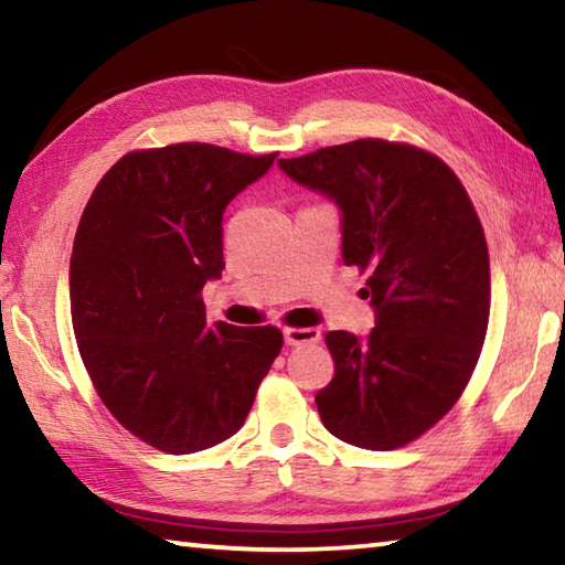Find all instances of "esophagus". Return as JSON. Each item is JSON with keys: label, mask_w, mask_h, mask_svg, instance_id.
<instances>
[{"label": "esophagus", "mask_w": 565, "mask_h": 565, "mask_svg": "<svg viewBox=\"0 0 565 565\" xmlns=\"http://www.w3.org/2000/svg\"><path fill=\"white\" fill-rule=\"evenodd\" d=\"M321 339L319 329H284V341L289 347H303V343H317Z\"/></svg>", "instance_id": "34e87169"}]
</instances>
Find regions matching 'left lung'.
<instances>
[{"label":"left lung","instance_id":"obj_1","mask_svg":"<svg viewBox=\"0 0 565 565\" xmlns=\"http://www.w3.org/2000/svg\"><path fill=\"white\" fill-rule=\"evenodd\" d=\"M279 169L339 206L343 264L369 271L376 327L327 333L337 374L317 394L323 426L371 451L414 441L461 396L489 327V246L471 199L441 159L384 139Z\"/></svg>","mask_w":565,"mask_h":565}]
</instances>
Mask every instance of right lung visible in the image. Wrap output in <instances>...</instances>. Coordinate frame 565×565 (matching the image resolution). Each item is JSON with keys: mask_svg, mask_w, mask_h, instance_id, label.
I'll list each match as a JSON object with an SVG mask.
<instances>
[{"mask_svg": "<svg viewBox=\"0 0 565 565\" xmlns=\"http://www.w3.org/2000/svg\"><path fill=\"white\" fill-rule=\"evenodd\" d=\"M214 145L131 151L94 189L70 262L72 327L104 406L167 454L234 436L281 351L274 327L206 323L224 209L271 169Z\"/></svg>", "mask_w": 565, "mask_h": 565, "instance_id": "right-lung-1", "label": "right lung"}]
</instances>
